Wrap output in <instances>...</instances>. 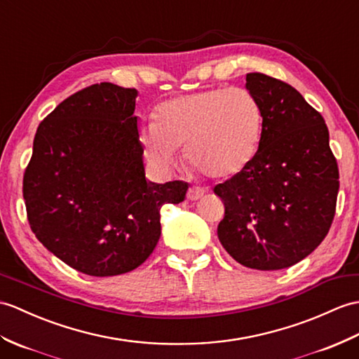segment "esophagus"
Here are the masks:
<instances>
[{"label":"esophagus","instance_id":"esophagus-1","mask_svg":"<svg viewBox=\"0 0 359 359\" xmlns=\"http://www.w3.org/2000/svg\"><path fill=\"white\" fill-rule=\"evenodd\" d=\"M205 191L198 187H189L188 193H187V198L188 200H198L200 197H203Z\"/></svg>","mask_w":359,"mask_h":359}]
</instances>
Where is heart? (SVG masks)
Instances as JSON below:
<instances>
[{
  "mask_svg": "<svg viewBox=\"0 0 359 359\" xmlns=\"http://www.w3.org/2000/svg\"><path fill=\"white\" fill-rule=\"evenodd\" d=\"M262 131L263 110L251 91L215 87L162 102L140 140L156 163L171 166L185 148L188 162L205 176L224 179L254 161Z\"/></svg>",
  "mask_w": 359,
  "mask_h": 359,
  "instance_id": "b5f03b06",
  "label": "heart"
}]
</instances>
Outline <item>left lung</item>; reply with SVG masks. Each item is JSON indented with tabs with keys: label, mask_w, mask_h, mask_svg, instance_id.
I'll list each match as a JSON object with an SVG mask.
<instances>
[{
	"label": "left lung",
	"mask_w": 359,
	"mask_h": 359,
	"mask_svg": "<svg viewBox=\"0 0 359 359\" xmlns=\"http://www.w3.org/2000/svg\"><path fill=\"white\" fill-rule=\"evenodd\" d=\"M263 110L262 140L245 171L214 187L224 203L217 234L240 264L278 271L320 246L335 217L339 171L320 111L292 87L248 73Z\"/></svg>",
	"instance_id": "obj_1"
}]
</instances>
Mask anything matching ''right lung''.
Segmentation results:
<instances>
[{"label": "right lung", "mask_w": 359, "mask_h": 359, "mask_svg": "<svg viewBox=\"0 0 359 359\" xmlns=\"http://www.w3.org/2000/svg\"><path fill=\"white\" fill-rule=\"evenodd\" d=\"M136 88L101 82L69 96L39 123L22 196L33 234L91 277L136 269L161 237V208L188 183L147 182Z\"/></svg>", "instance_id": "right-lung-1"}]
</instances>
